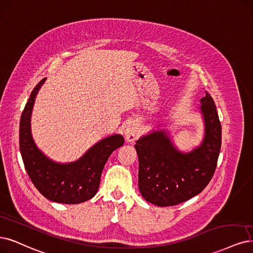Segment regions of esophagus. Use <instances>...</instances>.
Masks as SVG:
<instances>
[{
	"label": "esophagus",
	"mask_w": 253,
	"mask_h": 253,
	"mask_svg": "<svg viewBox=\"0 0 253 253\" xmlns=\"http://www.w3.org/2000/svg\"><path fill=\"white\" fill-rule=\"evenodd\" d=\"M139 133H140V127H139L138 124L132 123V124L127 125V126L126 128V132H125L126 141H128V142L134 141L135 139L138 137Z\"/></svg>",
	"instance_id": "34e87169"
}]
</instances>
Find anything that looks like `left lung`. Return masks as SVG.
I'll list each match as a JSON object with an SVG mask.
<instances>
[{
    "instance_id": "left-lung-1",
    "label": "left lung",
    "mask_w": 253,
    "mask_h": 253,
    "mask_svg": "<svg viewBox=\"0 0 253 253\" xmlns=\"http://www.w3.org/2000/svg\"><path fill=\"white\" fill-rule=\"evenodd\" d=\"M201 103L205 137L193 152H178L164 130L136 141L139 190L147 202L160 207L177 205L201 193L211 180L221 150L222 127L210 93Z\"/></svg>"
}]
</instances>
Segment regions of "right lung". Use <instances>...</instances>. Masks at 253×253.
<instances>
[{"label":"right lung","instance_id":"obj_1","mask_svg":"<svg viewBox=\"0 0 253 253\" xmlns=\"http://www.w3.org/2000/svg\"><path fill=\"white\" fill-rule=\"evenodd\" d=\"M46 78L31 92L21 116L20 151L25 169L34 186L51 201L77 204L96 195L101 172L111 154L125 143L121 135H113L95 144L80 160L68 164L51 161L34 143L30 117L36 96Z\"/></svg>","mask_w":253,"mask_h":253}]
</instances>
